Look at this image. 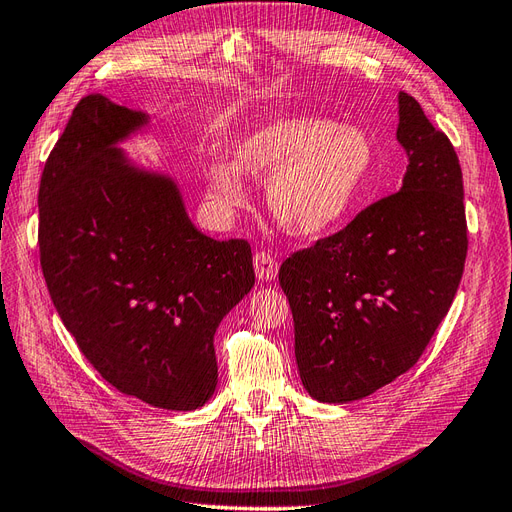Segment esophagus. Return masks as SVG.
<instances>
[{
  "instance_id": "esophagus-1",
  "label": "esophagus",
  "mask_w": 512,
  "mask_h": 512,
  "mask_svg": "<svg viewBox=\"0 0 512 512\" xmlns=\"http://www.w3.org/2000/svg\"><path fill=\"white\" fill-rule=\"evenodd\" d=\"M255 274L259 276L261 281H272L279 274V261H276L270 253L259 251L255 253Z\"/></svg>"
}]
</instances>
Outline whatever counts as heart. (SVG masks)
Wrapping results in <instances>:
<instances>
[{"instance_id": "b5f03b06", "label": "heart", "mask_w": 512, "mask_h": 512, "mask_svg": "<svg viewBox=\"0 0 512 512\" xmlns=\"http://www.w3.org/2000/svg\"><path fill=\"white\" fill-rule=\"evenodd\" d=\"M231 165L210 163L212 199L227 210L246 201L242 176L270 180L272 218L296 238H319L341 227L375 167V143L358 126L313 115H285L231 143Z\"/></svg>"}]
</instances>
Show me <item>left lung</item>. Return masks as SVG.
<instances>
[{
    "label": "left lung",
    "instance_id": "8db88e82",
    "mask_svg": "<svg viewBox=\"0 0 512 512\" xmlns=\"http://www.w3.org/2000/svg\"><path fill=\"white\" fill-rule=\"evenodd\" d=\"M397 139L410 158L401 191L279 270L302 386L317 401L364 399L410 371L461 283L467 223L457 152L405 92Z\"/></svg>",
    "mask_w": 512,
    "mask_h": 512
}]
</instances>
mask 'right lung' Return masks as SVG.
I'll return each mask as SVG.
<instances>
[{
  "instance_id": "right-lung-1",
  "label": "right lung",
  "mask_w": 512,
  "mask_h": 512,
  "mask_svg": "<svg viewBox=\"0 0 512 512\" xmlns=\"http://www.w3.org/2000/svg\"><path fill=\"white\" fill-rule=\"evenodd\" d=\"M145 115L90 94L42 169L40 266L49 296L102 379L188 412L216 388L214 332L255 285L251 244L188 221L178 188L113 148Z\"/></svg>"
}]
</instances>
